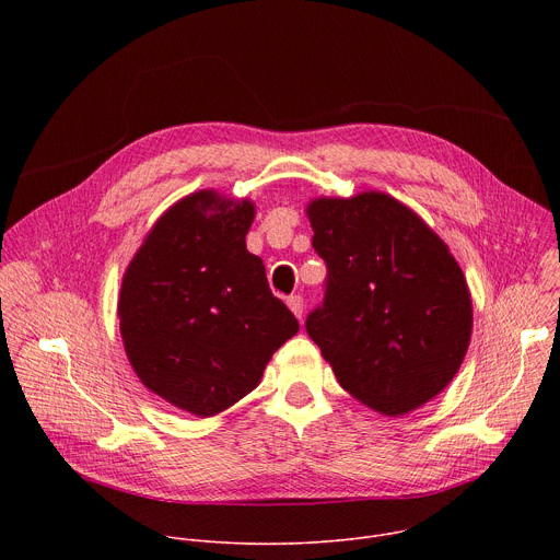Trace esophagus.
<instances>
[{
    "mask_svg": "<svg viewBox=\"0 0 560 560\" xmlns=\"http://www.w3.org/2000/svg\"><path fill=\"white\" fill-rule=\"evenodd\" d=\"M288 307L292 310V314L301 322V318H303V299H301L299 294H292V296L288 299Z\"/></svg>",
    "mask_w": 560,
    "mask_h": 560,
    "instance_id": "34e87169",
    "label": "esophagus"
}]
</instances>
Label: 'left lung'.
Returning a JSON list of instances; mask_svg holds the SVG:
<instances>
[{"mask_svg": "<svg viewBox=\"0 0 560 560\" xmlns=\"http://www.w3.org/2000/svg\"><path fill=\"white\" fill-rule=\"evenodd\" d=\"M305 214L328 264L305 322L341 387L385 417L441 394L471 339V294L443 238L406 203L365 190L316 197Z\"/></svg>", "mask_w": 560, "mask_h": 560, "instance_id": "left-lung-1", "label": "left lung"}]
</instances>
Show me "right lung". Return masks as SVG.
Listing matches in <instances>:
<instances>
[{"instance_id":"1","label":"right lung","mask_w":560,"mask_h":560,"mask_svg":"<svg viewBox=\"0 0 560 560\" xmlns=\"http://www.w3.org/2000/svg\"><path fill=\"white\" fill-rule=\"evenodd\" d=\"M253 221L250 199L197 190L154 221L121 279L119 332L135 374L199 419L242 401L299 332L246 248Z\"/></svg>"}]
</instances>
